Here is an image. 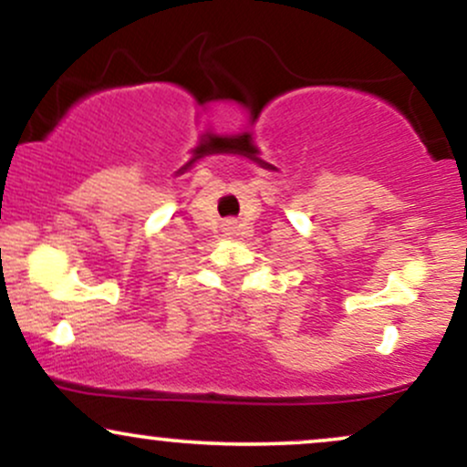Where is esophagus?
Wrapping results in <instances>:
<instances>
[{"mask_svg":"<svg viewBox=\"0 0 467 467\" xmlns=\"http://www.w3.org/2000/svg\"><path fill=\"white\" fill-rule=\"evenodd\" d=\"M223 230H226V233H230V230H234V223H233V222H228V223H226V228H223Z\"/></svg>","mask_w":467,"mask_h":467,"instance_id":"1","label":"esophagus"}]
</instances>
